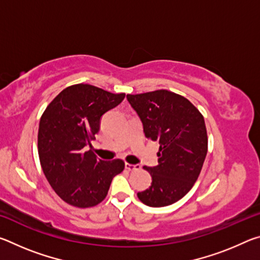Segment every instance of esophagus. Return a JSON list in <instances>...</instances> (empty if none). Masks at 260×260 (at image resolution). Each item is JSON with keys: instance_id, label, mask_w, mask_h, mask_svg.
<instances>
[{"instance_id": "1", "label": "esophagus", "mask_w": 260, "mask_h": 260, "mask_svg": "<svg viewBox=\"0 0 260 260\" xmlns=\"http://www.w3.org/2000/svg\"><path fill=\"white\" fill-rule=\"evenodd\" d=\"M125 167L128 171H136V170H140L141 169L140 165H138V164H129V162H126Z\"/></svg>"}]
</instances>
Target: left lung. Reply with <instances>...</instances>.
<instances>
[{"label": "left lung", "instance_id": "obj_1", "mask_svg": "<svg viewBox=\"0 0 260 260\" xmlns=\"http://www.w3.org/2000/svg\"><path fill=\"white\" fill-rule=\"evenodd\" d=\"M127 101L146 138L159 143L158 165L143 167L151 174V186L138 192L139 200L151 208L173 204L192 188L205 160L204 118L187 99L165 89L127 95Z\"/></svg>", "mask_w": 260, "mask_h": 260}]
</instances>
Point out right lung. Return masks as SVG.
Wrapping results in <instances>:
<instances>
[{
    "instance_id": "right-lung-1",
    "label": "right lung",
    "mask_w": 260,
    "mask_h": 260,
    "mask_svg": "<svg viewBox=\"0 0 260 260\" xmlns=\"http://www.w3.org/2000/svg\"><path fill=\"white\" fill-rule=\"evenodd\" d=\"M124 99V93L78 83L61 90L43 112L38 133L41 167L51 188L70 205H98L124 170L121 159L105 161L85 151L99 133L103 114Z\"/></svg>"
}]
</instances>
